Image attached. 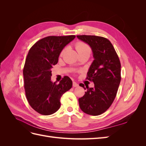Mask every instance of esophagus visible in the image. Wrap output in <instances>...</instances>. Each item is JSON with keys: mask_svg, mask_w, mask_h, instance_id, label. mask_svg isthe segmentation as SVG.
I'll return each instance as SVG.
<instances>
[{"mask_svg": "<svg viewBox=\"0 0 146 146\" xmlns=\"http://www.w3.org/2000/svg\"><path fill=\"white\" fill-rule=\"evenodd\" d=\"M72 86L74 87H77L78 86V83H77L76 82H72Z\"/></svg>", "mask_w": 146, "mask_h": 146, "instance_id": "1", "label": "esophagus"}]
</instances>
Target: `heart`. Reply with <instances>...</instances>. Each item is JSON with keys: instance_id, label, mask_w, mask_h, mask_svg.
<instances>
[{"instance_id": "obj_1", "label": "heart", "mask_w": 146, "mask_h": 146, "mask_svg": "<svg viewBox=\"0 0 146 146\" xmlns=\"http://www.w3.org/2000/svg\"><path fill=\"white\" fill-rule=\"evenodd\" d=\"M76 48L78 52L79 55H80L82 54H83V53H86V52H89L90 53L91 52V48L89 46V45L87 44L86 43L84 42L83 41H78L76 43ZM65 51V48L61 51L60 55L62 56L63 54H64V52Z\"/></svg>"}]
</instances>
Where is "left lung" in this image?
<instances>
[{
  "label": "left lung",
  "instance_id": "obj_1",
  "mask_svg": "<svg viewBox=\"0 0 146 146\" xmlns=\"http://www.w3.org/2000/svg\"><path fill=\"white\" fill-rule=\"evenodd\" d=\"M77 37L90 46L94 58L86 78L94 82V86L89 88L80 83L79 85L87 91L78 99L79 106L84 113L98 116L107 111L116 98L121 80V62L108 39L94 35Z\"/></svg>",
  "mask_w": 146,
  "mask_h": 146
}]
</instances>
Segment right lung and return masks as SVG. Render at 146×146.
Instances as JSON below:
<instances>
[{"instance_id": "add662e5", "label": "right lung", "mask_w": 146, "mask_h": 146, "mask_svg": "<svg viewBox=\"0 0 146 146\" xmlns=\"http://www.w3.org/2000/svg\"><path fill=\"white\" fill-rule=\"evenodd\" d=\"M75 38L47 36L38 41L28 53L23 69L25 96L31 107L42 115L58 111L61 96L72 88V82L68 76L59 84L52 82L51 68L58 63L61 50Z\"/></svg>"}]
</instances>
